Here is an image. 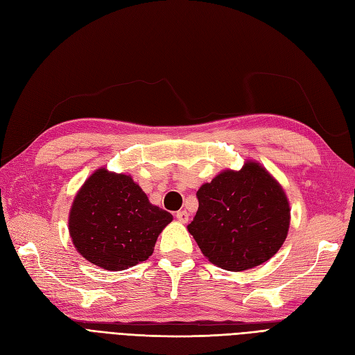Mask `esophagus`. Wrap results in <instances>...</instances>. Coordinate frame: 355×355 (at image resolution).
<instances>
[{
	"instance_id": "34e87169",
	"label": "esophagus",
	"mask_w": 355,
	"mask_h": 355,
	"mask_svg": "<svg viewBox=\"0 0 355 355\" xmlns=\"http://www.w3.org/2000/svg\"><path fill=\"white\" fill-rule=\"evenodd\" d=\"M176 219L182 223H187L189 219V214L187 210H179V211H176Z\"/></svg>"
}]
</instances>
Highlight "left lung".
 <instances>
[{"label":"left lung","instance_id":"left-lung-1","mask_svg":"<svg viewBox=\"0 0 355 355\" xmlns=\"http://www.w3.org/2000/svg\"><path fill=\"white\" fill-rule=\"evenodd\" d=\"M198 210L188 225L202 254L227 271L266 262L283 245L290 207L283 188L257 163L225 170L197 191Z\"/></svg>","mask_w":355,"mask_h":355}]
</instances>
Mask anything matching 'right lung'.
<instances>
[{
	"label": "right lung",
	"mask_w": 355,
	"mask_h": 355,
	"mask_svg": "<svg viewBox=\"0 0 355 355\" xmlns=\"http://www.w3.org/2000/svg\"><path fill=\"white\" fill-rule=\"evenodd\" d=\"M171 219L168 211L149 202L130 176L101 168L73 200L69 234L84 259L121 271L153 254L158 234Z\"/></svg>",
	"instance_id": "right-lung-1"
}]
</instances>
